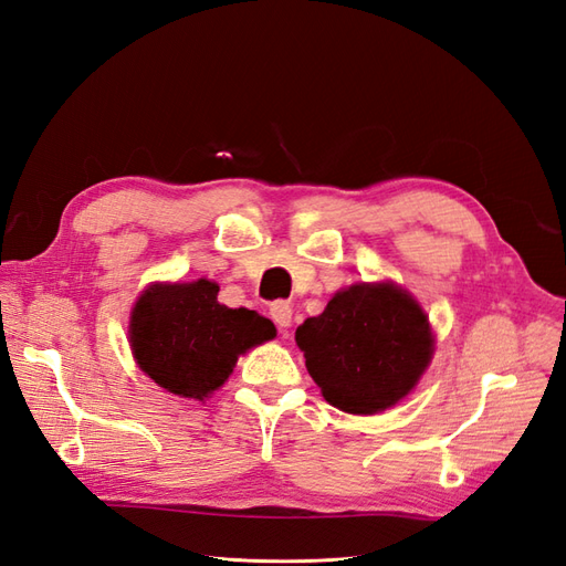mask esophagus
Here are the masks:
<instances>
[{"mask_svg":"<svg viewBox=\"0 0 566 566\" xmlns=\"http://www.w3.org/2000/svg\"><path fill=\"white\" fill-rule=\"evenodd\" d=\"M269 314H271L273 323H276L281 331H283V328H290V323H293V306H290V304H287V302H283V300L273 302V304H271V310H269Z\"/></svg>","mask_w":566,"mask_h":566,"instance_id":"obj_1","label":"esophagus"}]
</instances>
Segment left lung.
I'll return each instance as SVG.
<instances>
[{"label": "left lung", "mask_w": 566, "mask_h": 566, "mask_svg": "<svg viewBox=\"0 0 566 566\" xmlns=\"http://www.w3.org/2000/svg\"><path fill=\"white\" fill-rule=\"evenodd\" d=\"M323 399L354 416L399 403L434 354L427 314L394 283H356L335 293L297 333Z\"/></svg>", "instance_id": "left-lung-1"}]
</instances>
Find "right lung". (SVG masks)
<instances>
[{
    "label": "right lung",
    "mask_w": 566,
    "mask_h": 566,
    "mask_svg": "<svg viewBox=\"0 0 566 566\" xmlns=\"http://www.w3.org/2000/svg\"><path fill=\"white\" fill-rule=\"evenodd\" d=\"M219 285L156 283L136 300L129 345L148 378L184 399H208L229 380L238 356L276 337V328L252 310L217 302Z\"/></svg>",
    "instance_id": "obj_1"
}]
</instances>
